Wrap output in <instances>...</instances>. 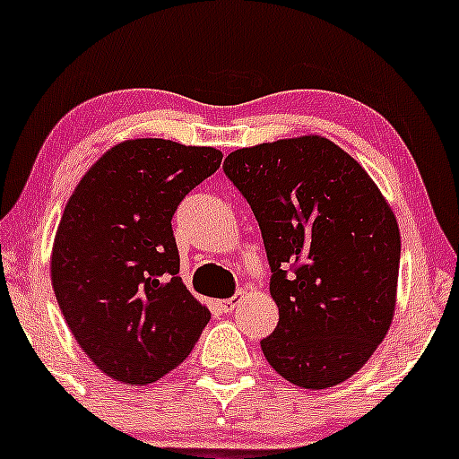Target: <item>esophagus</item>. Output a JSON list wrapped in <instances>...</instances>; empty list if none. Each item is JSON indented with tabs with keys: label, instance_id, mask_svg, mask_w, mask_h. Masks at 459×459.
Segmentation results:
<instances>
[{
	"label": "esophagus",
	"instance_id": "34e87169",
	"mask_svg": "<svg viewBox=\"0 0 459 459\" xmlns=\"http://www.w3.org/2000/svg\"><path fill=\"white\" fill-rule=\"evenodd\" d=\"M238 306V297H231V299H223V301H219V307H221V312H231L234 310V307Z\"/></svg>",
	"mask_w": 459,
	"mask_h": 459
}]
</instances>
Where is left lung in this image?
Returning <instances> with one entry per match:
<instances>
[{"label": "left lung", "mask_w": 459, "mask_h": 459, "mask_svg": "<svg viewBox=\"0 0 459 459\" xmlns=\"http://www.w3.org/2000/svg\"><path fill=\"white\" fill-rule=\"evenodd\" d=\"M223 169L254 210L273 273L280 323L260 342L264 358L299 388L353 377L396 306L401 234L382 190L318 134L236 149Z\"/></svg>", "instance_id": "8db88e82"}]
</instances>
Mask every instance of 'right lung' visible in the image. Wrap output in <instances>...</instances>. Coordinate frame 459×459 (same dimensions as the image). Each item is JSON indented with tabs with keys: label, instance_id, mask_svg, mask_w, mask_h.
<instances>
[{
	"label": "right lung",
	"instance_id": "add662e5",
	"mask_svg": "<svg viewBox=\"0 0 459 459\" xmlns=\"http://www.w3.org/2000/svg\"><path fill=\"white\" fill-rule=\"evenodd\" d=\"M223 153L164 138L110 147L65 205L51 286L77 344L101 373L145 385L186 359L210 321L179 273L171 219Z\"/></svg>",
	"mask_w": 459,
	"mask_h": 459
}]
</instances>
